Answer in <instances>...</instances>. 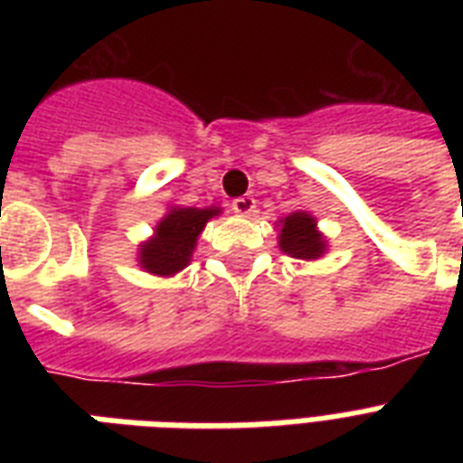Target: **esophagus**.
<instances>
[{
	"label": "esophagus",
	"instance_id": "1",
	"mask_svg": "<svg viewBox=\"0 0 463 463\" xmlns=\"http://www.w3.org/2000/svg\"><path fill=\"white\" fill-rule=\"evenodd\" d=\"M254 209H257V199L250 194L238 196V199H232V211L238 213V216H252Z\"/></svg>",
	"mask_w": 463,
	"mask_h": 463
}]
</instances>
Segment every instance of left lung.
<instances>
[{
	"label": "left lung",
	"mask_w": 463,
	"mask_h": 463,
	"mask_svg": "<svg viewBox=\"0 0 463 463\" xmlns=\"http://www.w3.org/2000/svg\"><path fill=\"white\" fill-rule=\"evenodd\" d=\"M279 223H281L279 247L288 257H296V260H319L322 257L326 250V240L317 231V221L307 211H296Z\"/></svg>",
	"instance_id": "1"
}]
</instances>
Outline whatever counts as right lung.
<instances>
[{
	"label": "right lung",
	"instance_id": "add662e5",
	"mask_svg": "<svg viewBox=\"0 0 463 463\" xmlns=\"http://www.w3.org/2000/svg\"><path fill=\"white\" fill-rule=\"evenodd\" d=\"M218 213H221L218 206H209V209L173 206L156 225L154 238L139 247L141 269L156 276H175L182 271L192 261L196 238Z\"/></svg>",
	"mask_w": 463,
	"mask_h": 463
}]
</instances>
